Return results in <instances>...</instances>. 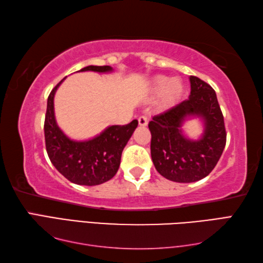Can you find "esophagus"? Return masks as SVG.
<instances>
[{
    "instance_id": "obj_1",
    "label": "esophagus",
    "mask_w": 263,
    "mask_h": 263,
    "mask_svg": "<svg viewBox=\"0 0 263 263\" xmlns=\"http://www.w3.org/2000/svg\"><path fill=\"white\" fill-rule=\"evenodd\" d=\"M138 122H139V125H140V126H146L148 124L147 116H140L138 119Z\"/></svg>"
}]
</instances>
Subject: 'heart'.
I'll list each match as a JSON object with an SVG mask.
<instances>
[{
  "mask_svg": "<svg viewBox=\"0 0 263 263\" xmlns=\"http://www.w3.org/2000/svg\"><path fill=\"white\" fill-rule=\"evenodd\" d=\"M153 90L156 93H161L163 102L165 104H170L173 100H175L183 90L182 82L175 79V78L158 76L153 81Z\"/></svg>",
  "mask_w": 263,
  "mask_h": 263,
  "instance_id": "b5f03b06",
  "label": "heart"
}]
</instances>
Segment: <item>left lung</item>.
Instances as JSON below:
<instances>
[{"label": "left lung", "mask_w": 263, "mask_h": 263, "mask_svg": "<svg viewBox=\"0 0 263 263\" xmlns=\"http://www.w3.org/2000/svg\"><path fill=\"white\" fill-rule=\"evenodd\" d=\"M190 83L187 99L155 115L148 124L156 170L167 180L178 183L197 182L209 175L226 144L224 116L215 90L198 77H190ZM189 117H199L204 122V135L199 141L182 135V123Z\"/></svg>", "instance_id": "8db88e82"}]
</instances>
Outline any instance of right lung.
Masks as SVG:
<instances>
[{"instance_id":"1","label":"right lung","mask_w":263,"mask_h":263,"mask_svg":"<svg viewBox=\"0 0 263 263\" xmlns=\"http://www.w3.org/2000/svg\"><path fill=\"white\" fill-rule=\"evenodd\" d=\"M80 71L106 73L113 69L109 65H89ZM64 79L53 88L47 99L44 124L46 152L55 168L70 182L79 185H98L116 174L123 149L137 128L138 121L133 120L126 125L108 126L90 140H71L59 127L54 114L55 92Z\"/></svg>"}]
</instances>
